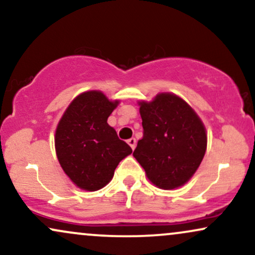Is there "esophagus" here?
Instances as JSON below:
<instances>
[{
	"label": "esophagus",
	"mask_w": 255,
	"mask_h": 255,
	"mask_svg": "<svg viewBox=\"0 0 255 255\" xmlns=\"http://www.w3.org/2000/svg\"><path fill=\"white\" fill-rule=\"evenodd\" d=\"M127 142H128V145L130 146L131 149L135 148V146H136V140H135V137H130V139L127 140Z\"/></svg>",
	"instance_id": "obj_1"
}]
</instances>
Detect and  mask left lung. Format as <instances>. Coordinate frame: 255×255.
<instances>
[{
  "instance_id": "1",
  "label": "left lung",
  "mask_w": 255,
  "mask_h": 255,
  "mask_svg": "<svg viewBox=\"0 0 255 255\" xmlns=\"http://www.w3.org/2000/svg\"><path fill=\"white\" fill-rule=\"evenodd\" d=\"M143 136L134 158L158 188H179L194 176L207 149L205 127L195 110L177 95L158 94L139 102Z\"/></svg>"
}]
</instances>
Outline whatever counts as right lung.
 Wrapping results in <instances>:
<instances>
[{"mask_svg":"<svg viewBox=\"0 0 255 255\" xmlns=\"http://www.w3.org/2000/svg\"><path fill=\"white\" fill-rule=\"evenodd\" d=\"M119 101H109L101 91L78 95L57 126L54 145L58 160L78 188L96 191L106 186L119 162L131 148L120 140L107 122Z\"/></svg>","mask_w":255,"mask_h":255,"instance_id":"obj_1","label":"right lung"}]
</instances>
